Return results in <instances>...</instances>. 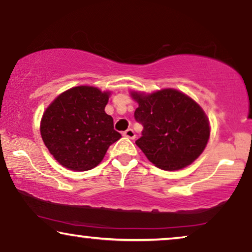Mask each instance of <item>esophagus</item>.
I'll return each mask as SVG.
<instances>
[{
	"label": "esophagus",
	"mask_w": 252,
	"mask_h": 252,
	"mask_svg": "<svg viewBox=\"0 0 252 252\" xmlns=\"http://www.w3.org/2000/svg\"><path fill=\"white\" fill-rule=\"evenodd\" d=\"M123 135L125 136V137H128V139H135V133H134V130L132 129V128H128V129H126L125 132L123 133Z\"/></svg>",
	"instance_id": "esophagus-1"
}]
</instances>
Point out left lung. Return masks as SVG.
Segmentation results:
<instances>
[{"label": "left lung", "instance_id": "8db88e82", "mask_svg": "<svg viewBox=\"0 0 252 252\" xmlns=\"http://www.w3.org/2000/svg\"><path fill=\"white\" fill-rule=\"evenodd\" d=\"M130 95L139 103L134 117L143 126L135 143L155 166L175 171L198 158L209 141L210 126L194 99L172 88Z\"/></svg>", "mask_w": 252, "mask_h": 252}]
</instances>
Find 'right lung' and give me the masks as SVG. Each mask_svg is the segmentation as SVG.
<instances>
[{
    "mask_svg": "<svg viewBox=\"0 0 252 252\" xmlns=\"http://www.w3.org/2000/svg\"><path fill=\"white\" fill-rule=\"evenodd\" d=\"M109 92L78 86L62 93L41 119V136L49 153L72 171H88L101 163L106 150L122 135L104 109Z\"/></svg>",
    "mask_w": 252,
    "mask_h": 252,
    "instance_id": "add662e5",
    "label": "right lung"
}]
</instances>
